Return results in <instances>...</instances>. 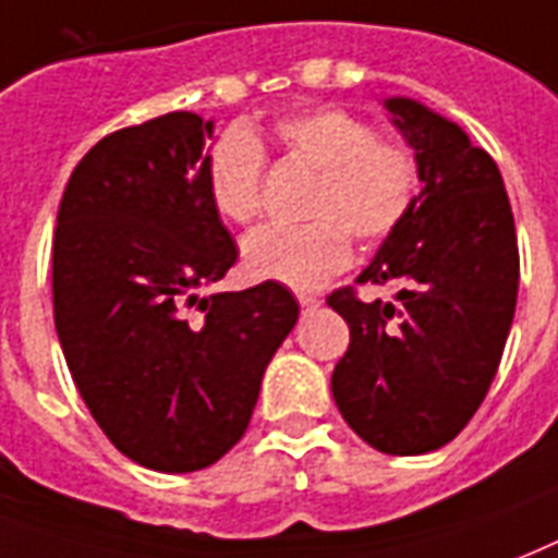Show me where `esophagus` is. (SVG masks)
<instances>
[{
    "label": "esophagus",
    "mask_w": 558,
    "mask_h": 558,
    "mask_svg": "<svg viewBox=\"0 0 558 558\" xmlns=\"http://www.w3.org/2000/svg\"><path fill=\"white\" fill-rule=\"evenodd\" d=\"M298 304H301V307L313 310V307H318V304H322V301H318L316 295H298Z\"/></svg>",
    "instance_id": "esophagus-1"
}]
</instances>
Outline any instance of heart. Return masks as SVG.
Listing matches in <instances>:
<instances>
[{
    "label": "heart",
    "instance_id": "b5f03b06",
    "mask_svg": "<svg viewBox=\"0 0 558 558\" xmlns=\"http://www.w3.org/2000/svg\"><path fill=\"white\" fill-rule=\"evenodd\" d=\"M271 134L283 151L318 169L307 216L313 222L266 225L242 242L251 280L313 289L351 263V233L365 245L392 236L418 198L421 166L410 146L380 140L372 122L342 108L292 110ZM207 193L228 222H251L263 207L266 151L245 128H228L207 155Z\"/></svg>",
    "mask_w": 558,
    "mask_h": 558
}]
</instances>
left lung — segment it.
I'll list each match as a JSON object with an SVG mask.
<instances>
[{
	"label": "left lung",
	"mask_w": 558,
	"mask_h": 558,
	"mask_svg": "<svg viewBox=\"0 0 558 558\" xmlns=\"http://www.w3.org/2000/svg\"><path fill=\"white\" fill-rule=\"evenodd\" d=\"M418 157L421 193L356 283H401L395 301L336 289L351 345L330 389L348 427L380 453L457 439L480 410L515 318L518 240L504 178L462 128L421 101H383Z\"/></svg>",
	"instance_id": "obj_1"
}]
</instances>
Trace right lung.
<instances>
[{"label": "right lung", "mask_w": 558, "mask_h": 558, "mask_svg": "<svg viewBox=\"0 0 558 558\" xmlns=\"http://www.w3.org/2000/svg\"><path fill=\"white\" fill-rule=\"evenodd\" d=\"M207 140L213 119L190 110L99 140L63 190L52 242L72 380L117 450L163 474L213 465L242 439L298 322L292 292L271 280L198 298L236 263L207 193Z\"/></svg>", "instance_id": "1"}]
</instances>
